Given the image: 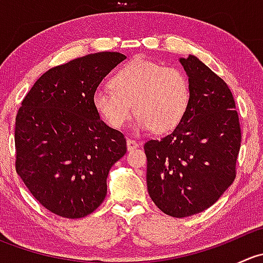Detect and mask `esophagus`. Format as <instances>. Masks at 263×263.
Returning a JSON list of instances; mask_svg holds the SVG:
<instances>
[{"label": "esophagus", "mask_w": 263, "mask_h": 263, "mask_svg": "<svg viewBox=\"0 0 263 263\" xmlns=\"http://www.w3.org/2000/svg\"><path fill=\"white\" fill-rule=\"evenodd\" d=\"M139 146H140V144L137 141H135V140H131V139L127 140V150L128 151L135 150V148H137Z\"/></svg>", "instance_id": "1"}]
</instances>
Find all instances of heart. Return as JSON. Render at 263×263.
I'll return each instance as SVG.
<instances>
[{
	"label": "heart",
	"instance_id": "obj_1",
	"mask_svg": "<svg viewBox=\"0 0 263 263\" xmlns=\"http://www.w3.org/2000/svg\"><path fill=\"white\" fill-rule=\"evenodd\" d=\"M113 90L97 89L92 105L112 128L126 127L135 112L136 129L166 132L176 128L187 113L191 89L179 68L147 60H134L110 80Z\"/></svg>",
	"mask_w": 263,
	"mask_h": 263
}]
</instances>
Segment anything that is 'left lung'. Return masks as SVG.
Segmentation results:
<instances>
[{
    "label": "left lung",
    "mask_w": 263,
    "mask_h": 263,
    "mask_svg": "<svg viewBox=\"0 0 263 263\" xmlns=\"http://www.w3.org/2000/svg\"><path fill=\"white\" fill-rule=\"evenodd\" d=\"M191 100L172 134L145 144L151 200L164 214L185 217L214 205L235 179L240 124L227 82L195 55L181 58Z\"/></svg>",
    "instance_id": "left-lung-1"
}]
</instances>
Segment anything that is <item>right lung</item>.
I'll list each match as a JSON object with an SVG mask.
<instances>
[{"label":"right lung","mask_w":263,"mask_h":263,"mask_svg":"<svg viewBox=\"0 0 263 263\" xmlns=\"http://www.w3.org/2000/svg\"><path fill=\"white\" fill-rule=\"evenodd\" d=\"M126 60L99 52L55 66L24 98L15 123L16 172L50 213L79 219L107 195L112 165L126 154L123 134L100 119L92 94Z\"/></svg>","instance_id":"obj_1"}]
</instances>
